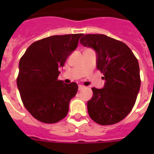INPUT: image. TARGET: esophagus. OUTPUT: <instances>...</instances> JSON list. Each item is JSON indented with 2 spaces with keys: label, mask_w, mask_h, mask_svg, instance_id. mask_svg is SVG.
Segmentation results:
<instances>
[{
  "label": "esophagus",
  "mask_w": 154,
  "mask_h": 154,
  "mask_svg": "<svg viewBox=\"0 0 154 154\" xmlns=\"http://www.w3.org/2000/svg\"><path fill=\"white\" fill-rule=\"evenodd\" d=\"M85 88V86L84 85H78V89H79V90H81V89H84Z\"/></svg>",
  "instance_id": "34e87169"
}]
</instances>
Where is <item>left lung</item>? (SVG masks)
Returning <instances> with one entry per match:
<instances>
[{
	"mask_svg": "<svg viewBox=\"0 0 154 154\" xmlns=\"http://www.w3.org/2000/svg\"><path fill=\"white\" fill-rule=\"evenodd\" d=\"M97 55V68L105 81L103 89L92 88L87 102L91 119L101 125L116 124L129 114L141 86L138 60L125 44L104 34H86L80 40Z\"/></svg>",
	"mask_w": 154,
	"mask_h": 154,
	"instance_id": "left-lung-1",
	"label": "left lung"
}]
</instances>
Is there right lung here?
<instances>
[{"label": "right lung", "mask_w": 154, "mask_h": 154, "mask_svg": "<svg viewBox=\"0 0 154 154\" xmlns=\"http://www.w3.org/2000/svg\"><path fill=\"white\" fill-rule=\"evenodd\" d=\"M84 34L55 35L33 42L21 57L17 84L26 109L39 122L53 124L65 118L70 100L76 95V82L58 80L59 67Z\"/></svg>", "instance_id": "obj_1"}]
</instances>
